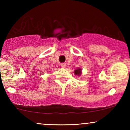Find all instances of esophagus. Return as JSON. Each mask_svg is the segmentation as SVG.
Masks as SVG:
<instances>
[{
  "mask_svg": "<svg viewBox=\"0 0 130 130\" xmlns=\"http://www.w3.org/2000/svg\"><path fill=\"white\" fill-rule=\"evenodd\" d=\"M61 67H62V68H65V67H66V63H61Z\"/></svg>",
  "mask_w": 130,
  "mask_h": 130,
  "instance_id": "obj_1",
  "label": "esophagus"
}]
</instances>
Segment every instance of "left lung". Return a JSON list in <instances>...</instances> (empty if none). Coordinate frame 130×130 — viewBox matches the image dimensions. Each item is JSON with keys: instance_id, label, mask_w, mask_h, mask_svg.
<instances>
[{"instance_id": "1", "label": "left lung", "mask_w": 130, "mask_h": 130, "mask_svg": "<svg viewBox=\"0 0 130 130\" xmlns=\"http://www.w3.org/2000/svg\"><path fill=\"white\" fill-rule=\"evenodd\" d=\"M81 73H82L81 69H80V68H77V69H76V70H74V74H75L76 75H77V76L80 75Z\"/></svg>"}]
</instances>
